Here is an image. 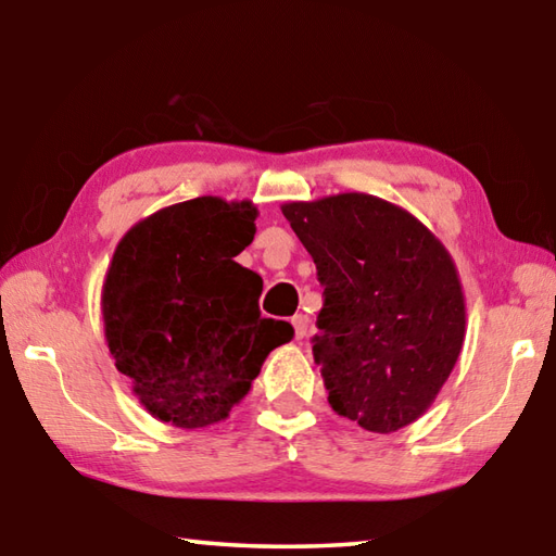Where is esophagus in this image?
<instances>
[{
	"label": "esophagus",
	"instance_id": "obj_1",
	"mask_svg": "<svg viewBox=\"0 0 556 556\" xmlns=\"http://www.w3.org/2000/svg\"><path fill=\"white\" fill-rule=\"evenodd\" d=\"M291 326H294V336L301 341V338H304L306 331H308V316L306 314H296L294 318H291Z\"/></svg>",
	"mask_w": 556,
	"mask_h": 556
}]
</instances>
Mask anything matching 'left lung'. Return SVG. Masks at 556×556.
Masks as SVG:
<instances>
[{"mask_svg": "<svg viewBox=\"0 0 556 556\" xmlns=\"http://www.w3.org/2000/svg\"><path fill=\"white\" fill-rule=\"evenodd\" d=\"M281 213L324 285L312 351L328 404L375 434L417 421L466 338L448 250L409 211L370 193L291 201Z\"/></svg>", "mask_w": 556, "mask_h": 556, "instance_id": "obj_1", "label": "left lung"}]
</instances>
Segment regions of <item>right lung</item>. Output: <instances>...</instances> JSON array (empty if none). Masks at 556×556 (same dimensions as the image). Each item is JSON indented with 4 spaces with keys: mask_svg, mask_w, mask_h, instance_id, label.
Wrapping results in <instances>:
<instances>
[{
    "mask_svg": "<svg viewBox=\"0 0 556 556\" xmlns=\"http://www.w3.org/2000/svg\"><path fill=\"white\" fill-rule=\"evenodd\" d=\"M255 220L252 201L201 195L152 213L117 242L100 299L105 341L159 421L218 425L265 357L294 338L287 321L260 316L262 277L235 262Z\"/></svg>",
    "mask_w": 556,
    "mask_h": 556,
    "instance_id": "obj_1",
    "label": "right lung"
}]
</instances>
